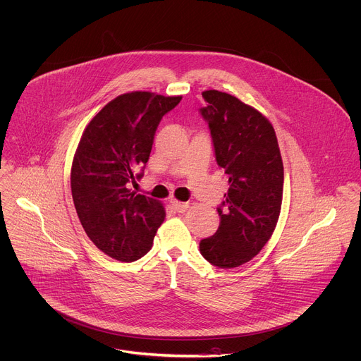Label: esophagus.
Returning <instances> with one entry per match:
<instances>
[{"label": "esophagus", "mask_w": 361, "mask_h": 361, "mask_svg": "<svg viewBox=\"0 0 361 361\" xmlns=\"http://www.w3.org/2000/svg\"><path fill=\"white\" fill-rule=\"evenodd\" d=\"M171 205L177 212H185L188 209V202H181L177 200H171Z\"/></svg>", "instance_id": "esophagus-1"}]
</instances>
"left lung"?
<instances>
[{"label": "left lung", "mask_w": 361, "mask_h": 361, "mask_svg": "<svg viewBox=\"0 0 361 361\" xmlns=\"http://www.w3.org/2000/svg\"><path fill=\"white\" fill-rule=\"evenodd\" d=\"M201 115L208 122L218 166L229 190L218 208L216 233L202 239L200 252L211 264L233 269L250 262L270 240L281 211L284 167L271 122L239 98L202 92Z\"/></svg>", "instance_id": "obj_1"}]
</instances>
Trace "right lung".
Here are the masks:
<instances>
[{"instance_id": "1", "label": "right lung", "mask_w": 361, "mask_h": 361, "mask_svg": "<svg viewBox=\"0 0 361 361\" xmlns=\"http://www.w3.org/2000/svg\"><path fill=\"white\" fill-rule=\"evenodd\" d=\"M180 101L149 91L118 95L81 135L70 174L74 207L91 242L115 260L143 257L166 218L160 201L130 191L129 183L142 177L156 129Z\"/></svg>"}]
</instances>
